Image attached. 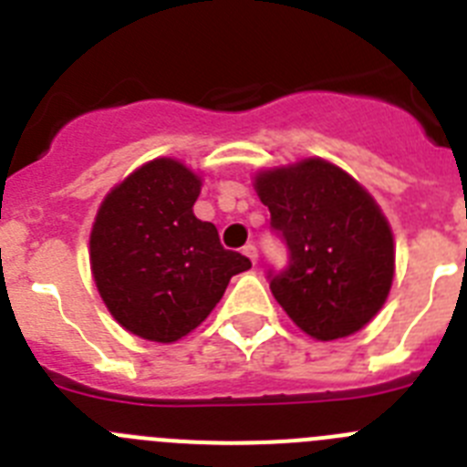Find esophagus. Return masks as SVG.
Here are the masks:
<instances>
[{
  "label": "esophagus",
  "mask_w": 467,
  "mask_h": 467,
  "mask_svg": "<svg viewBox=\"0 0 467 467\" xmlns=\"http://www.w3.org/2000/svg\"><path fill=\"white\" fill-rule=\"evenodd\" d=\"M243 254H245V257H250V262H253V264H257V259H259L257 245H253V243H247V245L243 247Z\"/></svg>",
  "instance_id": "esophagus-1"
}]
</instances>
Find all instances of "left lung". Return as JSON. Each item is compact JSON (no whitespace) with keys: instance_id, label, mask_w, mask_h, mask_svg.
Wrapping results in <instances>:
<instances>
[{"instance_id":"obj_1","label":"left lung","mask_w":467,"mask_h":467,"mask_svg":"<svg viewBox=\"0 0 467 467\" xmlns=\"http://www.w3.org/2000/svg\"><path fill=\"white\" fill-rule=\"evenodd\" d=\"M254 189L290 253L283 271H269L285 313L317 341L365 327L395 274L393 231L377 201L323 159L259 172Z\"/></svg>"}]
</instances>
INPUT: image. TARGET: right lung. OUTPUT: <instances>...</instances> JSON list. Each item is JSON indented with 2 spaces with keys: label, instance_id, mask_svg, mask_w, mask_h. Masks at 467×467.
<instances>
[{
  "label": "right lung",
  "instance_id": "right-lung-1",
  "mask_svg": "<svg viewBox=\"0 0 467 467\" xmlns=\"http://www.w3.org/2000/svg\"><path fill=\"white\" fill-rule=\"evenodd\" d=\"M201 177L154 159L111 189L90 231V271L105 306L142 339L172 344L203 323L231 275L253 266L224 250L193 203Z\"/></svg>",
  "mask_w": 467,
  "mask_h": 467
}]
</instances>
